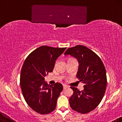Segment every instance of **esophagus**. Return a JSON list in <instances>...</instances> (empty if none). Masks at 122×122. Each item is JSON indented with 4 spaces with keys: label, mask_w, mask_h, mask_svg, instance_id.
<instances>
[{
    "label": "esophagus",
    "mask_w": 122,
    "mask_h": 122,
    "mask_svg": "<svg viewBox=\"0 0 122 122\" xmlns=\"http://www.w3.org/2000/svg\"><path fill=\"white\" fill-rule=\"evenodd\" d=\"M68 86H67V85H65V84H63V89H66V88H68Z\"/></svg>",
    "instance_id": "esophagus-1"
}]
</instances>
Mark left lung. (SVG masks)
I'll return each mask as SVG.
<instances>
[{"label": "left lung", "instance_id": "8db88e82", "mask_svg": "<svg viewBox=\"0 0 122 122\" xmlns=\"http://www.w3.org/2000/svg\"><path fill=\"white\" fill-rule=\"evenodd\" d=\"M67 55L78 60L79 65L76 77L84 84L81 91L71 87L73 94L69 98V105L78 112L87 113L97 107L105 94L107 85L105 66L100 58L85 46L69 48L65 53V55Z\"/></svg>", "mask_w": 122, "mask_h": 122}]
</instances>
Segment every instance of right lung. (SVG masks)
Here are the masks:
<instances>
[{"label":"right lung","mask_w":122,"mask_h":122,"mask_svg":"<svg viewBox=\"0 0 122 122\" xmlns=\"http://www.w3.org/2000/svg\"><path fill=\"white\" fill-rule=\"evenodd\" d=\"M66 48L43 46L31 52L23 63L20 71L21 90L28 105L41 115L51 112L63 90L61 84L49 85L44 76L53 71L55 61Z\"/></svg>","instance_id":"obj_1"}]
</instances>
